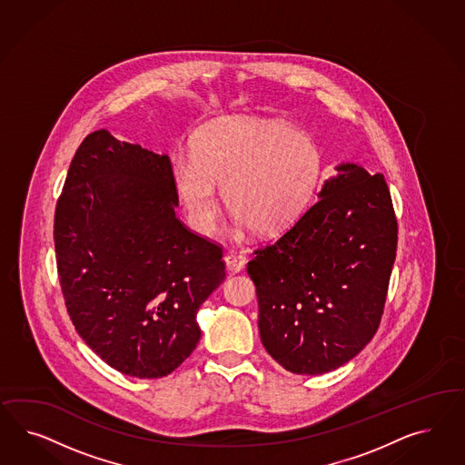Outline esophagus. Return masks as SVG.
Listing matches in <instances>:
<instances>
[{"label": "esophagus", "mask_w": 465, "mask_h": 465, "mask_svg": "<svg viewBox=\"0 0 465 465\" xmlns=\"http://www.w3.org/2000/svg\"><path fill=\"white\" fill-rule=\"evenodd\" d=\"M225 264L228 271L240 272L242 269L245 268V257L239 255V253H226Z\"/></svg>", "instance_id": "obj_1"}]
</instances>
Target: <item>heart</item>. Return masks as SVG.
<instances>
[{"instance_id": "obj_1", "label": "heart", "mask_w": 465, "mask_h": 465, "mask_svg": "<svg viewBox=\"0 0 465 465\" xmlns=\"http://www.w3.org/2000/svg\"><path fill=\"white\" fill-rule=\"evenodd\" d=\"M193 156L172 162V181L191 226L210 233L226 210L257 237H274L307 210L322 172V152L307 133L282 123L232 117L199 129Z\"/></svg>"}]
</instances>
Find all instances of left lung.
<instances>
[{
  "label": "left lung",
  "mask_w": 465,
  "mask_h": 465,
  "mask_svg": "<svg viewBox=\"0 0 465 465\" xmlns=\"http://www.w3.org/2000/svg\"><path fill=\"white\" fill-rule=\"evenodd\" d=\"M319 201L247 264L266 351L298 375L348 363L375 336L397 251L381 173L341 163Z\"/></svg>",
  "instance_id": "8db88e82"
}]
</instances>
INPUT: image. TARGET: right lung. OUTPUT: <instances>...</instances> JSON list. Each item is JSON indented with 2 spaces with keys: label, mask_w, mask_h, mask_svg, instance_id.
<instances>
[{
  "label": "right lung",
  "mask_w": 465,
  "mask_h": 465,
  "mask_svg": "<svg viewBox=\"0 0 465 465\" xmlns=\"http://www.w3.org/2000/svg\"><path fill=\"white\" fill-rule=\"evenodd\" d=\"M169 155L90 133L54 214L57 274L88 348L136 379L172 373L196 350V313L225 280L220 245L175 216Z\"/></svg>",
  "instance_id": "obj_1"
}]
</instances>
